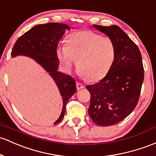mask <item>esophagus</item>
Wrapping results in <instances>:
<instances>
[{"instance_id":"34e87169","label":"esophagus","mask_w":156,"mask_h":156,"mask_svg":"<svg viewBox=\"0 0 156 156\" xmlns=\"http://www.w3.org/2000/svg\"><path fill=\"white\" fill-rule=\"evenodd\" d=\"M76 87H77V90H81V89L84 88V87H85V86L83 84V83H79V82H77V83H76Z\"/></svg>"}]
</instances>
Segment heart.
Segmentation results:
<instances>
[{"label": "heart", "instance_id": "heart-1", "mask_svg": "<svg viewBox=\"0 0 156 156\" xmlns=\"http://www.w3.org/2000/svg\"><path fill=\"white\" fill-rule=\"evenodd\" d=\"M61 62L71 69L76 62L82 76L90 81L101 79L108 73L115 58V45L112 38L90 30L79 31L69 35L66 45L57 51Z\"/></svg>", "mask_w": 156, "mask_h": 156}]
</instances>
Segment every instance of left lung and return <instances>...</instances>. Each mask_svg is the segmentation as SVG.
Here are the masks:
<instances>
[{"mask_svg": "<svg viewBox=\"0 0 156 156\" xmlns=\"http://www.w3.org/2000/svg\"><path fill=\"white\" fill-rule=\"evenodd\" d=\"M92 26L112 39L115 58L103 79L87 86L91 95L88 113L98 125L112 126L127 117L138 104L144 77L141 54L118 26Z\"/></svg>", "mask_w": 156, "mask_h": 156, "instance_id": "left-lung-1", "label": "left lung"}]
</instances>
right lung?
<instances>
[{"label": "right lung", "instance_id": "obj_1", "mask_svg": "<svg viewBox=\"0 0 156 156\" xmlns=\"http://www.w3.org/2000/svg\"><path fill=\"white\" fill-rule=\"evenodd\" d=\"M66 30H69L70 27L66 23H48L35 26L17 40L11 53L12 58L23 55L33 59L54 80L63 101L61 113L54 124L63 119L67 101L77 91L74 78L58 70V44Z\"/></svg>", "mask_w": 156, "mask_h": 156}]
</instances>
